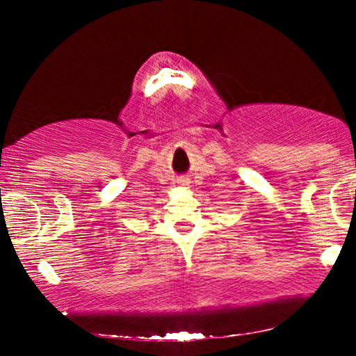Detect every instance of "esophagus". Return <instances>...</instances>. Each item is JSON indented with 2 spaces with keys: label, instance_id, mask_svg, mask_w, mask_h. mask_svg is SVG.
<instances>
[{
  "label": "esophagus",
  "instance_id": "esophagus-1",
  "mask_svg": "<svg viewBox=\"0 0 356 356\" xmlns=\"http://www.w3.org/2000/svg\"><path fill=\"white\" fill-rule=\"evenodd\" d=\"M177 184H179V185H184V186L188 185V179H186V177H180V179L177 180Z\"/></svg>",
  "mask_w": 356,
  "mask_h": 356
}]
</instances>
